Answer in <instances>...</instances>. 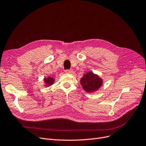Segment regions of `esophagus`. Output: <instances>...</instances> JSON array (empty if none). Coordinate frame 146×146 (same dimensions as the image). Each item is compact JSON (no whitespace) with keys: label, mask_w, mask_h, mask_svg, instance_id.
Instances as JSON below:
<instances>
[{"label":"esophagus","mask_w":146,"mask_h":146,"mask_svg":"<svg viewBox=\"0 0 146 146\" xmlns=\"http://www.w3.org/2000/svg\"><path fill=\"white\" fill-rule=\"evenodd\" d=\"M73 72V70H72V69H70V70L67 69V70H65V72H66V73H72Z\"/></svg>","instance_id":"34e87169"}]
</instances>
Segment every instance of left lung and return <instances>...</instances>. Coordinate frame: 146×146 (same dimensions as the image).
Listing matches in <instances>:
<instances>
[{
  "label": "left lung",
  "instance_id": "1",
  "mask_svg": "<svg viewBox=\"0 0 146 146\" xmlns=\"http://www.w3.org/2000/svg\"><path fill=\"white\" fill-rule=\"evenodd\" d=\"M102 80L98 75L91 72L84 74L80 79V84L87 92H92L98 90L102 85Z\"/></svg>",
  "mask_w": 146,
  "mask_h": 146
}]
</instances>
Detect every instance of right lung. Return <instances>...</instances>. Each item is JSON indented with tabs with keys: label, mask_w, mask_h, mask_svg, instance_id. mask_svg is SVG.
<instances>
[{
	"label": "right lung",
	"mask_w": 146,
	"mask_h": 146,
	"mask_svg": "<svg viewBox=\"0 0 146 146\" xmlns=\"http://www.w3.org/2000/svg\"><path fill=\"white\" fill-rule=\"evenodd\" d=\"M44 81L47 85H50L53 83V79L50 77H48L47 78L44 79Z\"/></svg>",
	"instance_id": "add662e5"
}]
</instances>
